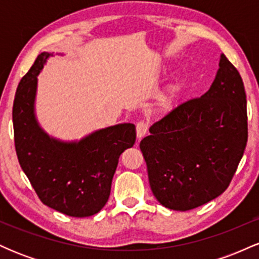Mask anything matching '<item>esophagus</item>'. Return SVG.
Masks as SVG:
<instances>
[{
	"instance_id": "esophagus-1",
	"label": "esophagus",
	"mask_w": 259,
	"mask_h": 259,
	"mask_svg": "<svg viewBox=\"0 0 259 259\" xmlns=\"http://www.w3.org/2000/svg\"><path fill=\"white\" fill-rule=\"evenodd\" d=\"M148 130V124L146 123V121L144 120H140L138 124H136V135H138V139L141 140L142 138H144L145 135H146Z\"/></svg>"
}]
</instances>
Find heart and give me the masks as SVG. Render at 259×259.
Returning <instances> with one entry per match:
<instances>
[{
    "mask_svg": "<svg viewBox=\"0 0 259 259\" xmlns=\"http://www.w3.org/2000/svg\"><path fill=\"white\" fill-rule=\"evenodd\" d=\"M175 99H177V92H171V94L169 95L167 99L163 101V103H162L163 108H165V109L171 108V107H173V105H174V102H175Z\"/></svg>",
    "mask_w": 259,
    "mask_h": 259,
    "instance_id": "heart-1",
    "label": "heart"
}]
</instances>
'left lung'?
Masks as SVG:
<instances>
[{
    "mask_svg": "<svg viewBox=\"0 0 259 259\" xmlns=\"http://www.w3.org/2000/svg\"><path fill=\"white\" fill-rule=\"evenodd\" d=\"M241 75L224 55L212 86L150 127L140 142L154 197L189 210L228 189L247 144V108Z\"/></svg>",
    "mask_w": 259,
    "mask_h": 259,
    "instance_id": "8db88e82",
    "label": "left lung"
}]
</instances>
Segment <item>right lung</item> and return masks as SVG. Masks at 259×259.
Masks as SVG:
<instances>
[{"label": "right lung", "instance_id": "add662e5", "mask_svg": "<svg viewBox=\"0 0 259 259\" xmlns=\"http://www.w3.org/2000/svg\"><path fill=\"white\" fill-rule=\"evenodd\" d=\"M50 56L40 53L17 88L13 127L18 160L44 204L70 217H90L108 201L119 156L134 146L136 129L130 123L118 124L78 142L50 138L34 113L37 75Z\"/></svg>", "mask_w": 259, "mask_h": 259}]
</instances>
